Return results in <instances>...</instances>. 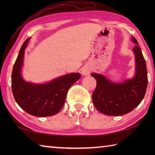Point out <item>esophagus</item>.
<instances>
[{"label":"esophagus","instance_id":"esophagus-1","mask_svg":"<svg viewBox=\"0 0 155 155\" xmlns=\"http://www.w3.org/2000/svg\"><path fill=\"white\" fill-rule=\"evenodd\" d=\"M91 72V68L88 66H84V67L82 68L81 69V73L84 76H87L90 74Z\"/></svg>","mask_w":155,"mask_h":155}]
</instances>
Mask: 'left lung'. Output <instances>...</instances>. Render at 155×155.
Here are the masks:
<instances>
[{
    "label": "left lung",
    "mask_w": 155,
    "mask_h": 155,
    "mask_svg": "<svg viewBox=\"0 0 155 155\" xmlns=\"http://www.w3.org/2000/svg\"><path fill=\"white\" fill-rule=\"evenodd\" d=\"M133 48L135 54L136 74L132 79L123 83H114L102 74L92 73L97 81L93 93V102L97 109L108 116H120L130 113L139 105L145 95L147 84V70L139 43L134 37Z\"/></svg>",
    "instance_id": "1"
}]
</instances>
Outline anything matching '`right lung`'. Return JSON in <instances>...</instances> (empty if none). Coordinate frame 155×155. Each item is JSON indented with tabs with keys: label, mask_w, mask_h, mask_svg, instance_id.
<instances>
[{
	"label": "right lung",
	"mask_w": 155,
	"mask_h": 155,
	"mask_svg": "<svg viewBox=\"0 0 155 155\" xmlns=\"http://www.w3.org/2000/svg\"><path fill=\"white\" fill-rule=\"evenodd\" d=\"M27 38L20 49L12 72V91L19 107L35 117H50L57 114L63 107L69 88L81 77L79 73L62 76L48 83L36 84L27 83L21 71Z\"/></svg>",
	"instance_id": "obj_1"
}]
</instances>
